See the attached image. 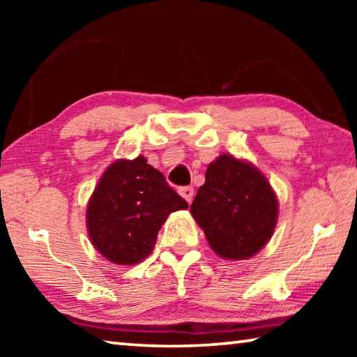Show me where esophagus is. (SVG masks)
I'll use <instances>...</instances> for the list:
<instances>
[{
    "label": "esophagus",
    "instance_id": "34e87169",
    "mask_svg": "<svg viewBox=\"0 0 357 357\" xmlns=\"http://www.w3.org/2000/svg\"><path fill=\"white\" fill-rule=\"evenodd\" d=\"M179 193H181V197H183L187 203L192 202V198H193V189H192V187H181Z\"/></svg>",
    "mask_w": 357,
    "mask_h": 357
}]
</instances>
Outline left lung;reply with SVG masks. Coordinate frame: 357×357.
Masks as SVG:
<instances>
[{
	"instance_id": "obj_1",
	"label": "left lung",
	"mask_w": 357,
	"mask_h": 357,
	"mask_svg": "<svg viewBox=\"0 0 357 357\" xmlns=\"http://www.w3.org/2000/svg\"><path fill=\"white\" fill-rule=\"evenodd\" d=\"M209 247L225 259H245L269 243L279 202L264 174L250 162L222 154L211 162L206 181L190 206Z\"/></svg>"
}]
</instances>
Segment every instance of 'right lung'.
<instances>
[{
	"label": "right lung",
	"instance_id": "obj_1",
	"mask_svg": "<svg viewBox=\"0 0 357 357\" xmlns=\"http://www.w3.org/2000/svg\"><path fill=\"white\" fill-rule=\"evenodd\" d=\"M189 204L143 155L118 159L107 168L88 202L89 239L114 264L142 263L153 252L160 227Z\"/></svg>",
	"mask_w": 357,
	"mask_h": 357
}]
</instances>
